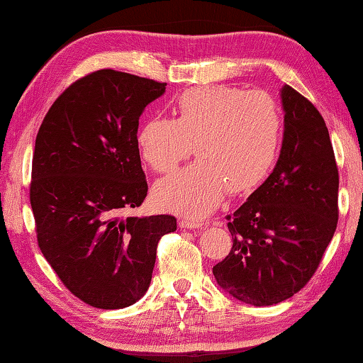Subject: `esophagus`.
<instances>
[{
	"label": "esophagus",
	"instance_id": "obj_1",
	"mask_svg": "<svg viewBox=\"0 0 363 363\" xmlns=\"http://www.w3.org/2000/svg\"><path fill=\"white\" fill-rule=\"evenodd\" d=\"M179 228L181 229H203V223H199L194 218H181Z\"/></svg>",
	"mask_w": 363,
	"mask_h": 363
}]
</instances>
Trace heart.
Masks as SVG:
<instances>
[{"label": "heart", "mask_w": 363, "mask_h": 363, "mask_svg": "<svg viewBox=\"0 0 363 363\" xmlns=\"http://www.w3.org/2000/svg\"><path fill=\"white\" fill-rule=\"evenodd\" d=\"M174 118L152 117L137 134L143 160L156 173H169L154 187L162 209L204 215L225 191L246 194L264 182L281 150L282 115L265 91L233 86L194 87L177 96Z\"/></svg>", "instance_id": "obj_1"}]
</instances>
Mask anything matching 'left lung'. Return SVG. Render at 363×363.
Instances as JSON below:
<instances>
[{
	"label": "left lung",
	"mask_w": 363,
	"mask_h": 363,
	"mask_svg": "<svg viewBox=\"0 0 363 363\" xmlns=\"http://www.w3.org/2000/svg\"><path fill=\"white\" fill-rule=\"evenodd\" d=\"M284 140L273 173L228 215L233 248L212 268L220 287L251 306L295 295L317 272L338 220V169L326 123L295 89H281Z\"/></svg>",
	"instance_id": "left-lung-1"
}]
</instances>
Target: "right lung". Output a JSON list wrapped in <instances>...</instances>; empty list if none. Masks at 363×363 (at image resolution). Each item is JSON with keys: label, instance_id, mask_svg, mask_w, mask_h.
I'll list each match as a JSON object with an SVG mask.
<instances>
[{"label": "right lung", "instance_id": "add662e5", "mask_svg": "<svg viewBox=\"0 0 363 363\" xmlns=\"http://www.w3.org/2000/svg\"><path fill=\"white\" fill-rule=\"evenodd\" d=\"M165 82L98 70L73 82L45 115L35 138L33 207L38 248L76 298L123 309L150 287L172 215L129 217L148 184L137 143L138 118Z\"/></svg>", "mask_w": 363, "mask_h": 363}]
</instances>
